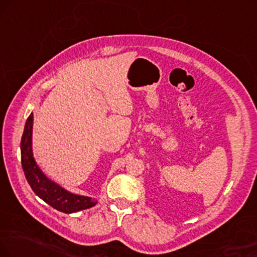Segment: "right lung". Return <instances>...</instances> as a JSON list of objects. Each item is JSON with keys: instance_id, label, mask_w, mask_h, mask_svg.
<instances>
[{"instance_id": "obj_1", "label": "right lung", "mask_w": 257, "mask_h": 257, "mask_svg": "<svg viewBox=\"0 0 257 257\" xmlns=\"http://www.w3.org/2000/svg\"><path fill=\"white\" fill-rule=\"evenodd\" d=\"M32 135H33V113H31L26 120L24 135L21 138L22 169L33 192L46 204L64 213H74L96 205L97 201L91 196L69 192L64 187L45 175L33 156Z\"/></svg>"}]
</instances>
